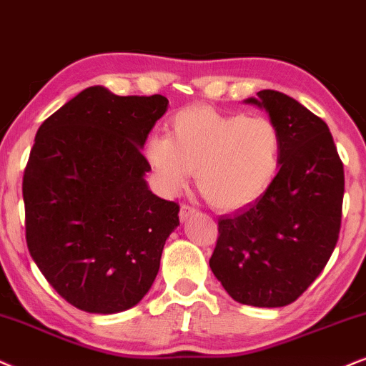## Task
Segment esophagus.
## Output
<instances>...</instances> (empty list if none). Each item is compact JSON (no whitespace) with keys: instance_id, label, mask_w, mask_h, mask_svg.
<instances>
[{"instance_id":"1","label":"esophagus","mask_w":366,"mask_h":366,"mask_svg":"<svg viewBox=\"0 0 366 366\" xmlns=\"http://www.w3.org/2000/svg\"><path fill=\"white\" fill-rule=\"evenodd\" d=\"M194 212H196V209H194V207H191L189 204H182V206H180V211H179L180 221H186L189 216L194 214Z\"/></svg>"}]
</instances>
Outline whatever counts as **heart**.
Instances as JSON below:
<instances>
[{"instance_id": "obj_1", "label": "heart", "mask_w": 366, "mask_h": 366, "mask_svg": "<svg viewBox=\"0 0 366 366\" xmlns=\"http://www.w3.org/2000/svg\"><path fill=\"white\" fill-rule=\"evenodd\" d=\"M165 194H177L197 170V189L214 209L234 211L260 199L274 182L282 135L265 117L226 114L196 104L177 111L169 135L143 149Z\"/></svg>"}]
</instances>
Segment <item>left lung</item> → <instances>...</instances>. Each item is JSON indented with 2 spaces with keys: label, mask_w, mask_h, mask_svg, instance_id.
<instances>
[{
  "label": "left lung",
  "mask_w": 366,
  "mask_h": 366,
  "mask_svg": "<svg viewBox=\"0 0 366 366\" xmlns=\"http://www.w3.org/2000/svg\"><path fill=\"white\" fill-rule=\"evenodd\" d=\"M258 99L282 135L280 167L268 191L217 221L209 267L239 304L284 307L307 290L335 252L345 194L343 162L321 118L284 92Z\"/></svg>",
  "instance_id": "left-lung-1"
}]
</instances>
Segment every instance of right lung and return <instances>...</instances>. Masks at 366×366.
<instances>
[{"label":"right lung","mask_w":366,"mask_h":366,"mask_svg":"<svg viewBox=\"0 0 366 366\" xmlns=\"http://www.w3.org/2000/svg\"><path fill=\"white\" fill-rule=\"evenodd\" d=\"M165 96L87 87L41 123L23 174L26 247L74 307L114 314L137 306L160 268L179 204L149 191L147 137Z\"/></svg>","instance_id":"obj_1"}]
</instances>
